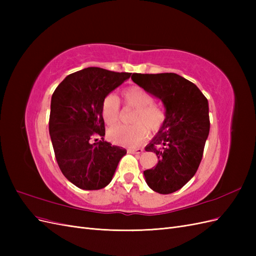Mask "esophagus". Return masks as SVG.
<instances>
[{"label": "esophagus", "mask_w": 256, "mask_h": 256, "mask_svg": "<svg viewBox=\"0 0 256 256\" xmlns=\"http://www.w3.org/2000/svg\"><path fill=\"white\" fill-rule=\"evenodd\" d=\"M143 150V148H136V147H129L128 148V152L130 154H142Z\"/></svg>", "instance_id": "34e87169"}]
</instances>
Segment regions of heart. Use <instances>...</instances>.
Instances as JSON below:
<instances>
[{
	"mask_svg": "<svg viewBox=\"0 0 256 256\" xmlns=\"http://www.w3.org/2000/svg\"><path fill=\"white\" fill-rule=\"evenodd\" d=\"M126 106L134 108L132 125H118L109 129L108 136L118 145L136 146L148 136L150 130L157 132L166 120V115L159 106L152 104V97L140 86H130L124 90ZM102 114L106 125L112 126L120 120V104L115 94L106 95L102 104Z\"/></svg>",
	"mask_w": 256,
	"mask_h": 256,
	"instance_id": "heart-1",
	"label": "heart"
}]
</instances>
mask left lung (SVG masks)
<instances>
[{
  "label": "left lung",
  "mask_w": 256,
  "mask_h": 256,
  "mask_svg": "<svg viewBox=\"0 0 256 256\" xmlns=\"http://www.w3.org/2000/svg\"><path fill=\"white\" fill-rule=\"evenodd\" d=\"M131 79L166 108V120L145 147L158 164L144 171L148 187L161 194L182 188L196 173L209 134L207 98L196 84L173 72L134 74Z\"/></svg>",
  "instance_id": "left-lung-1"
}]
</instances>
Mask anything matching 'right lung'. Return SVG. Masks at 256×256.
I'll use <instances>...</instances> for the list:
<instances>
[{
  "label": "right lung",
  "mask_w": 256,
  "mask_h": 256,
  "mask_svg": "<svg viewBox=\"0 0 256 256\" xmlns=\"http://www.w3.org/2000/svg\"><path fill=\"white\" fill-rule=\"evenodd\" d=\"M130 76L88 67L67 76L53 92L49 132L54 154L62 173L80 189L104 188L127 152L104 141L102 104ZM96 136L102 140L92 144Z\"/></svg>",
  "instance_id": "right-lung-1"
}]
</instances>
